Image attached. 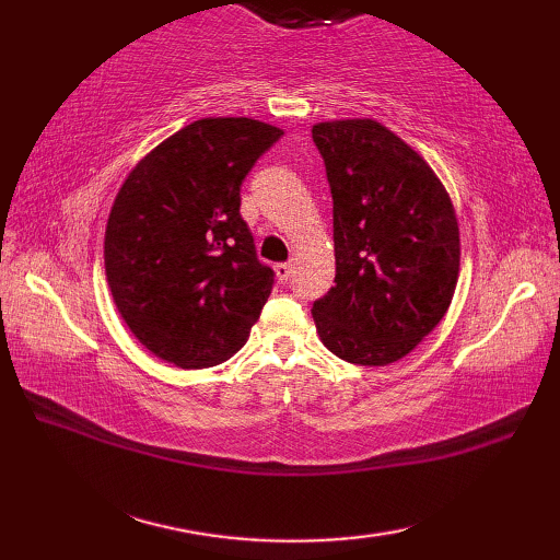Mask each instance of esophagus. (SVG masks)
<instances>
[{
    "label": "esophagus",
    "mask_w": 560,
    "mask_h": 560,
    "mask_svg": "<svg viewBox=\"0 0 560 560\" xmlns=\"http://www.w3.org/2000/svg\"><path fill=\"white\" fill-rule=\"evenodd\" d=\"M273 271H277V279L281 283H289L291 277H293V265H291V261H281V265L273 267Z\"/></svg>",
    "instance_id": "1"
}]
</instances>
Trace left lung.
Here are the masks:
<instances>
[{
    "mask_svg": "<svg viewBox=\"0 0 560 560\" xmlns=\"http://www.w3.org/2000/svg\"><path fill=\"white\" fill-rule=\"evenodd\" d=\"M335 199V287L313 305L341 361L389 365L445 317L459 277V223L435 171L371 117L313 125Z\"/></svg>",
    "mask_w": 560,
    "mask_h": 560,
    "instance_id": "obj_1",
    "label": "left lung"
}]
</instances>
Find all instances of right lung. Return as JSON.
Segmentation results:
<instances>
[{
	"instance_id": "1",
	"label": "right lung",
	"mask_w": 560,
	"mask_h": 560,
	"mask_svg": "<svg viewBox=\"0 0 560 560\" xmlns=\"http://www.w3.org/2000/svg\"><path fill=\"white\" fill-rule=\"evenodd\" d=\"M281 135L253 117H205L125 177L105 225V277L125 325L161 361L217 365L259 319L273 271L241 219V185Z\"/></svg>"
}]
</instances>
